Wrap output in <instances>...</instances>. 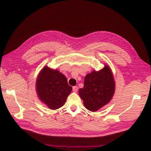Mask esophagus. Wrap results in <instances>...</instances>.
<instances>
[{"mask_svg": "<svg viewBox=\"0 0 151 151\" xmlns=\"http://www.w3.org/2000/svg\"><path fill=\"white\" fill-rule=\"evenodd\" d=\"M78 90V88L77 86H73V91L75 92H76Z\"/></svg>", "mask_w": 151, "mask_h": 151, "instance_id": "esophagus-1", "label": "esophagus"}]
</instances>
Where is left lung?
<instances>
[{"label": "left lung", "instance_id": "1", "mask_svg": "<svg viewBox=\"0 0 151 151\" xmlns=\"http://www.w3.org/2000/svg\"><path fill=\"white\" fill-rule=\"evenodd\" d=\"M114 88L111 71L105 65L100 71H93L85 76L84 88L79 89V94L85 107L91 111H96L112 99Z\"/></svg>", "mask_w": 151, "mask_h": 151}]
</instances>
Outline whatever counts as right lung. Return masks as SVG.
<instances>
[{
	"instance_id": "1",
	"label": "right lung",
	"mask_w": 151,
	"mask_h": 151,
	"mask_svg": "<svg viewBox=\"0 0 151 151\" xmlns=\"http://www.w3.org/2000/svg\"><path fill=\"white\" fill-rule=\"evenodd\" d=\"M36 89L40 99L52 109L62 106L72 91L64 75L47 67L38 75Z\"/></svg>"
}]
</instances>
